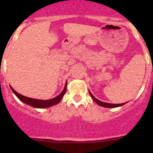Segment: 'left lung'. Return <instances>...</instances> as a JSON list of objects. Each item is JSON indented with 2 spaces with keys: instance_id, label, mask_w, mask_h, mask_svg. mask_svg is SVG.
I'll use <instances>...</instances> for the list:
<instances>
[{
  "instance_id": "1",
  "label": "left lung",
  "mask_w": 153,
  "mask_h": 153,
  "mask_svg": "<svg viewBox=\"0 0 153 153\" xmlns=\"http://www.w3.org/2000/svg\"><path fill=\"white\" fill-rule=\"evenodd\" d=\"M89 95H90V96L92 97V98L93 99V101H95V103H96L97 104H98L99 106H103V107H106V108H115V107H118V106H123L124 104H126V103H124V104H109V103H105V102H103V101H99V100H98L97 98H95V97L93 96V95H92V93L90 92V91L89 90Z\"/></svg>"
}]
</instances>
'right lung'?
Returning a JSON list of instances; mask_svg holds the SVG:
<instances>
[{
  "label": "right lung",
  "mask_w": 153,
  "mask_h": 153,
  "mask_svg": "<svg viewBox=\"0 0 153 153\" xmlns=\"http://www.w3.org/2000/svg\"><path fill=\"white\" fill-rule=\"evenodd\" d=\"M67 83L66 82L65 86H64L62 92H61L58 96H56L55 98H52V99H49V100H40V99H35V98H28V97L24 96V95L18 93V92H17L16 91H15L11 86H10V88L11 89H12V92H13V93L18 97V98L20 100V101L24 102V104H28V105L32 106V107L40 108V109H41V108H47V107H49V106H52L58 104V103L61 101L63 96H64L66 91H67Z\"/></svg>",
  "instance_id": "add662e5"
}]
</instances>
